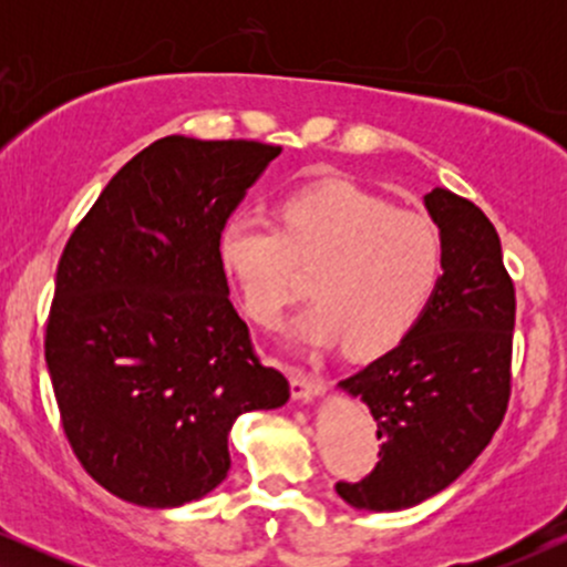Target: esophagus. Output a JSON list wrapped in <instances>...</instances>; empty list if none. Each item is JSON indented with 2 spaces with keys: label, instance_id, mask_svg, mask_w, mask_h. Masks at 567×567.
Instances as JSON below:
<instances>
[{
  "label": "esophagus",
  "instance_id": "obj_1",
  "mask_svg": "<svg viewBox=\"0 0 567 567\" xmlns=\"http://www.w3.org/2000/svg\"><path fill=\"white\" fill-rule=\"evenodd\" d=\"M288 375H290L292 396H296V400L309 402V400H315V396H320L324 392L322 375L309 373V370H303V368H290Z\"/></svg>",
  "mask_w": 567,
  "mask_h": 567
}]
</instances>
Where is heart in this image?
I'll return each instance as SVG.
<instances>
[{
  "label": "heart",
  "instance_id": "obj_1",
  "mask_svg": "<svg viewBox=\"0 0 567 567\" xmlns=\"http://www.w3.org/2000/svg\"><path fill=\"white\" fill-rule=\"evenodd\" d=\"M282 220L243 207L220 237L252 320L279 324L306 292L303 266L315 271L317 301L292 328L298 343L343 341L349 354L370 357L410 336L445 269V245L432 220L341 181L290 194Z\"/></svg>",
  "mask_w": 567,
  "mask_h": 567
}]
</instances>
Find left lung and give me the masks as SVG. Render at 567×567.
Wrapping results in <instances>:
<instances>
[{"instance_id": "1", "label": "left lung", "mask_w": 567, "mask_h": 567, "mask_svg": "<svg viewBox=\"0 0 567 567\" xmlns=\"http://www.w3.org/2000/svg\"><path fill=\"white\" fill-rule=\"evenodd\" d=\"M424 205L445 245L440 288L408 338L338 383L365 402L383 440L365 480L336 483L354 509L400 512L437 496L485 451L509 405L514 285L498 234L447 188H432Z\"/></svg>"}]
</instances>
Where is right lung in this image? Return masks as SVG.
Wrapping results in <instances>:
<instances>
[{
	"label": "right lung",
	"mask_w": 567,
	"mask_h": 567,
	"mask_svg": "<svg viewBox=\"0 0 567 567\" xmlns=\"http://www.w3.org/2000/svg\"><path fill=\"white\" fill-rule=\"evenodd\" d=\"M282 148L167 135L109 181L55 271L44 360L80 464L148 509L226 480L229 432L290 400L234 309L220 231Z\"/></svg>",
	"instance_id": "obj_1"
}]
</instances>
